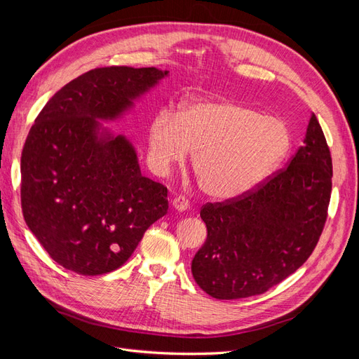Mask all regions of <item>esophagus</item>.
<instances>
[{"instance_id": "1", "label": "esophagus", "mask_w": 359, "mask_h": 359, "mask_svg": "<svg viewBox=\"0 0 359 359\" xmlns=\"http://www.w3.org/2000/svg\"><path fill=\"white\" fill-rule=\"evenodd\" d=\"M172 205H173V208L178 211H186L190 208V201L186 196H177L172 201Z\"/></svg>"}]
</instances>
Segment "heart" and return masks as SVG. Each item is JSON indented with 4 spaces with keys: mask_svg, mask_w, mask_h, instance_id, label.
Wrapping results in <instances>:
<instances>
[{
    "mask_svg": "<svg viewBox=\"0 0 359 359\" xmlns=\"http://www.w3.org/2000/svg\"><path fill=\"white\" fill-rule=\"evenodd\" d=\"M290 148L292 132L283 119L231 100L190 103L181 114L163 107L148 132L151 168L165 175L194 151L201 189L222 201L257 187Z\"/></svg>",
    "mask_w": 359,
    "mask_h": 359,
    "instance_id": "b5f03b06",
    "label": "heart"
}]
</instances>
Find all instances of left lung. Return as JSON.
I'll list each match as a JSON object with an SVG mask.
<instances>
[{"label":"left lung","mask_w":359,"mask_h":359,"mask_svg":"<svg viewBox=\"0 0 359 359\" xmlns=\"http://www.w3.org/2000/svg\"><path fill=\"white\" fill-rule=\"evenodd\" d=\"M332 160L316 115L287 166L240 198L205 203L206 241L191 273L217 299L260 295L306 262L328 217Z\"/></svg>","instance_id":"obj_1"}]
</instances>
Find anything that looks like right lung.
<instances>
[{
  "instance_id": "obj_1",
  "label": "right lung",
  "mask_w": 359,
  "mask_h": 359,
  "mask_svg": "<svg viewBox=\"0 0 359 359\" xmlns=\"http://www.w3.org/2000/svg\"><path fill=\"white\" fill-rule=\"evenodd\" d=\"M168 72L100 67L50 97L20 157L24 219L58 265L81 276L123 266L148 227L168 212V189L142 177L126 137H97L109 119Z\"/></svg>"
}]
</instances>
